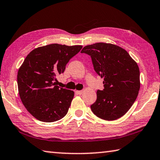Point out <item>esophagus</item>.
I'll return each instance as SVG.
<instances>
[{"label": "esophagus", "instance_id": "34e87169", "mask_svg": "<svg viewBox=\"0 0 160 160\" xmlns=\"http://www.w3.org/2000/svg\"><path fill=\"white\" fill-rule=\"evenodd\" d=\"M75 93L78 94H82L83 93V90H76L75 91Z\"/></svg>", "mask_w": 160, "mask_h": 160}]
</instances>
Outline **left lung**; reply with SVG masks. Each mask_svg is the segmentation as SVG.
I'll return each mask as SVG.
<instances>
[{"label":"left lung","mask_w":160,"mask_h":160,"mask_svg":"<svg viewBox=\"0 0 160 160\" xmlns=\"http://www.w3.org/2000/svg\"><path fill=\"white\" fill-rule=\"evenodd\" d=\"M90 56L94 69L104 78V90H97L91 109L97 117L116 120L130 109L140 90V70L129 53L118 46L95 43L81 51Z\"/></svg>","instance_id":"8db88e82"}]
</instances>
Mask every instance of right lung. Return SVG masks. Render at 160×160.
Here are the masks:
<instances>
[{"label":"right lung","mask_w":160,"mask_h":160,"mask_svg":"<svg viewBox=\"0 0 160 160\" xmlns=\"http://www.w3.org/2000/svg\"><path fill=\"white\" fill-rule=\"evenodd\" d=\"M82 48L52 44L35 48L27 56L18 72V92L35 118L50 123L67 114L74 92L56 85V77L63 73L70 59Z\"/></svg>","instance_id":"right-lung-1"}]
</instances>
